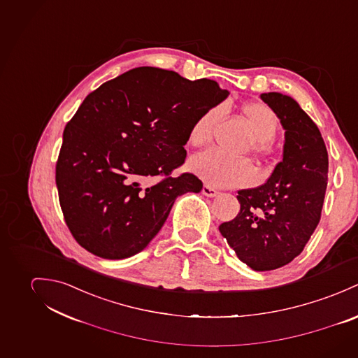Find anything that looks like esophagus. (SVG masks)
Returning <instances> with one entry per match:
<instances>
[{"label":"esophagus","instance_id":"1","mask_svg":"<svg viewBox=\"0 0 358 358\" xmlns=\"http://www.w3.org/2000/svg\"><path fill=\"white\" fill-rule=\"evenodd\" d=\"M201 194H203L204 196H207V198H214V196L218 195V191L214 189V188H211V187H208V185H204L203 189H201Z\"/></svg>","mask_w":358,"mask_h":358}]
</instances>
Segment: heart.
Returning a JSON list of instances; mask_svg holds the SVG:
<instances>
[{
	"label": "heart",
	"instance_id": "b5f03b06",
	"mask_svg": "<svg viewBox=\"0 0 358 358\" xmlns=\"http://www.w3.org/2000/svg\"><path fill=\"white\" fill-rule=\"evenodd\" d=\"M241 114L248 123L254 136V150L265 152L269 141L278 133L276 114L264 103L251 101L241 107ZM222 115V107H213L201 114L194 122L189 130V143L195 147L206 145L211 137L214 127ZM191 170L211 187L231 188L248 185L255 178V170L248 160L234 159L215 150H208L195 155L189 162Z\"/></svg>",
	"mask_w": 358,
	"mask_h": 358
}]
</instances>
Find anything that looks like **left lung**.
Listing matches in <instances>:
<instances>
[{
    "label": "left lung",
    "instance_id": "obj_1",
    "mask_svg": "<svg viewBox=\"0 0 358 358\" xmlns=\"http://www.w3.org/2000/svg\"><path fill=\"white\" fill-rule=\"evenodd\" d=\"M284 133L282 160L268 181L238 191L240 211L220 232L251 269L289 264L317 228L328 181V152L317 124L289 96L262 93Z\"/></svg>",
    "mask_w": 358,
    "mask_h": 358
}]
</instances>
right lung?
Instances as JSON below:
<instances>
[{"instance_id":"obj_1","label":"right lung","mask_w":358,"mask_h":358,"mask_svg":"<svg viewBox=\"0 0 358 358\" xmlns=\"http://www.w3.org/2000/svg\"><path fill=\"white\" fill-rule=\"evenodd\" d=\"M228 94L215 80L157 67L133 69L92 92L67 123L56 163L60 207L78 244L106 259L143 251L174 200L201 191L196 176L170 174L187 158L194 122ZM158 175L159 183L141 185Z\"/></svg>"}]
</instances>
